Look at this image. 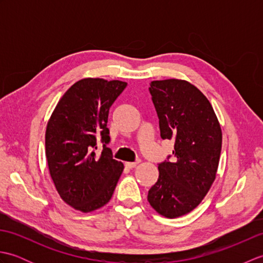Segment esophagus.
I'll list each match as a JSON object with an SVG mask.
<instances>
[{
	"label": "esophagus",
	"instance_id": "obj_1",
	"mask_svg": "<svg viewBox=\"0 0 263 263\" xmlns=\"http://www.w3.org/2000/svg\"><path fill=\"white\" fill-rule=\"evenodd\" d=\"M138 164L139 161H135V163H130V161H127V163H125V167H127V168H135Z\"/></svg>",
	"mask_w": 263,
	"mask_h": 263
}]
</instances>
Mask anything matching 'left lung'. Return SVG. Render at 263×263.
<instances>
[{"label":"left lung","mask_w":263,"mask_h":263,"mask_svg":"<svg viewBox=\"0 0 263 263\" xmlns=\"http://www.w3.org/2000/svg\"><path fill=\"white\" fill-rule=\"evenodd\" d=\"M161 139L174 140V159L158 164L159 177L148 192L150 205L166 218L189 214L216 178L221 128L209 100L185 80L152 81L149 88Z\"/></svg>","instance_id":"obj_1"}]
</instances>
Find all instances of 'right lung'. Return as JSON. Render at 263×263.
Listing matches in <instances>:
<instances>
[{
    "instance_id": "right-lung-1",
    "label": "right lung",
    "mask_w": 263,
    "mask_h": 263,
    "mask_svg": "<svg viewBox=\"0 0 263 263\" xmlns=\"http://www.w3.org/2000/svg\"><path fill=\"white\" fill-rule=\"evenodd\" d=\"M126 82L86 78L71 86L52 113L45 149L49 174L64 202L82 212L102 208L124 166L113 158L107 120ZM103 150L96 154L97 141Z\"/></svg>"
}]
</instances>
